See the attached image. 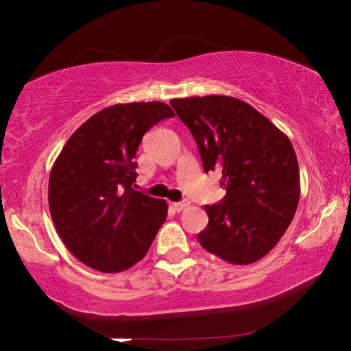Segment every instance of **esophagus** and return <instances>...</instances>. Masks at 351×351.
Here are the masks:
<instances>
[{"mask_svg":"<svg viewBox=\"0 0 351 351\" xmlns=\"http://www.w3.org/2000/svg\"><path fill=\"white\" fill-rule=\"evenodd\" d=\"M171 206H173V209L176 212H181V210L186 209V207H189L190 203H189V201H181V203H173Z\"/></svg>","mask_w":351,"mask_h":351,"instance_id":"1","label":"esophagus"}]
</instances>
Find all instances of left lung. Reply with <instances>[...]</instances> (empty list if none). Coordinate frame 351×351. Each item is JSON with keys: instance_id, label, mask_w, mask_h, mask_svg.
Returning <instances> with one entry per match:
<instances>
[{"instance_id": "left-lung-1", "label": "left lung", "mask_w": 351, "mask_h": 351, "mask_svg": "<svg viewBox=\"0 0 351 351\" xmlns=\"http://www.w3.org/2000/svg\"><path fill=\"white\" fill-rule=\"evenodd\" d=\"M189 127L204 171L221 170L226 197L204 206L198 240L232 265H249L274 247L300 198L299 164L288 136L243 100L204 96L170 100Z\"/></svg>"}]
</instances>
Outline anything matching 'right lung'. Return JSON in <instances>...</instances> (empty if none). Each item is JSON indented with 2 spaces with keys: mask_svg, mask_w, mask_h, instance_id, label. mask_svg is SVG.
I'll return each mask as SVG.
<instances>
[{
  "mask_svg": "<svg viewBox=\"0 0 351 351\" xmlns=\"http://www.w3.org/2000/svg\"><path fill=\"white\" fill-rule=\"evenodd\" d=\"M175 112L162 102L117 104L75 130L49 175L52 221L68 251L100 272L145 257L169 206L133 189L134 156L148 130Z\"/></svg>",
  "mask_w": 351,
  "mask_h": 351,
  "instance_id": "1",
  "label": "right lung"
}]
</instances>
